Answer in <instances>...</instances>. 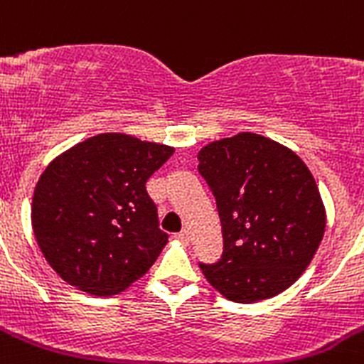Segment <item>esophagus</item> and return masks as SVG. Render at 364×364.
<instances>
[{
    "instance_id": "obj_1",
    "label": "esophagus",
    "mask_w": 364,
    "mask_h": 364,
    "mask_svg": "<svg viewBox=\"0 0 364 364\" xmlns=\"http://www.w3.org/2000/svg\"><path fill=\"white\" fill-rule=\"evenodd\" d=\"M178 239L181 240V242L188 244L190 242V232H188V230H183V232H179L178 233Z\"/></svg>"
}]
</instances>
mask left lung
<instances>
[{
	"label": "left lung",
	"mask_w": 364,
	"mask_h": 364,
	"mask_svg": "<svg viewBox=\"0 0 364 364\" xmlns=\"http://www.w3.org/2000/svg\"><path fill=\"white\" fill-rule=\"evenodd\" d=\"M199 174L217 203L223 255L199 264L237 304L273 298L301 277L325 233V206L311 171L291 149L255 132L212 141Z\"/></svg>",
	"instance_id": "1"
}]
</instances>
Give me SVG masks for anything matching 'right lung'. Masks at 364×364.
Segmentation results:
<instances>
[{
	"label": "right lung",
	"instance_id": "add662e5",
	"mask_svg": "<svg viewBox=\"0 0 364 364\" xmlns=\"http://www.w3.org/2000/svg\"><path fill=\"white\" fill-rule=\"evenodd\" d=\"M174 147L122 132L84 140L36 185L32 228L44 259L70 285L111 296L144 277L168 235L145 183Z\"/></svg>",
	"mask_w": 364,
	"mask_h": 364
}]
</instances>
